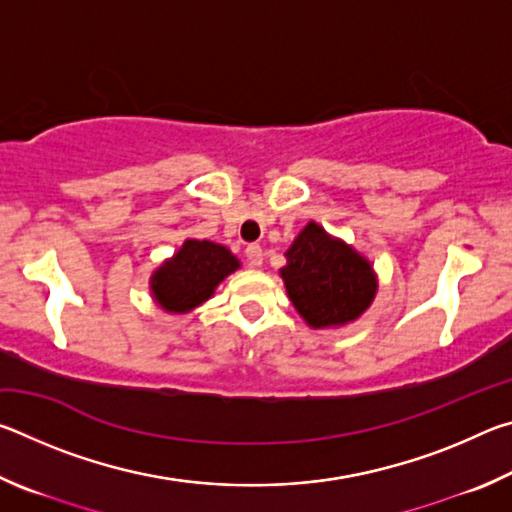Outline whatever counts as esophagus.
Masks as SVG:
<instances>
[{
	"label": "esophagus",
	"mask_w": 512,
	"mask_h": 512,
	"mask_svg": "<svg viewBox=\"0 0 512 512\" xmlns=\"http://www.w3.org/2000/svg\"><path fill=\"white\" fill-rule=\"evenodd\" d=\"M246 259H248L250 266H255V268L262 266V264H264V250H262V246L250 244V246L246 248Z\"/></svg>",
	"instance_id": "esophagus-1"
}]
</instances>
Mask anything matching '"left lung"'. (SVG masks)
<instances>
[{
	"label": "left lung",
	"mask_w": 512,
	"mask_h": 512,
	"mask_svg": "<svg viewBox=\"0 0 512 512\" xmlns=\"http://www.w3.org/2000/svg\"><path fill=\"white\" fill-rule=\"evenodd\" d=\"M284 257V289L311 329L350 325L366 314L377 296L379 280L370 259L316 221L298 232Z\"/></svg>",
	"instance_id": "1"
}]
</instances>
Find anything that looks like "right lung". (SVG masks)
<instances>
[{
    "instance_id": "add662e5",
    "label": "right lung",
    "mask_w": 512,
    "mask_h": 512,
    "mask_svg": "<svg viewBox=\"0 0 512 512\" xmlns=\"http://www.w3.org/2000/svg\"><path fill=\"white\" fill-rule=\"evenodd\" d=\"M241 268L237 255L207 239H185L178 253L155 268L151 298L167 314H189L214 296L219 284Z\"/></svg>"
}]
</instances>
